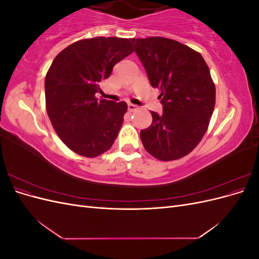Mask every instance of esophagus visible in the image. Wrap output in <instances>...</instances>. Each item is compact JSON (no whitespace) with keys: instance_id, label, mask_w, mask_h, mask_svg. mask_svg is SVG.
<instances>
[{"instance_id":"34e87169","label":"esophagus","mask_w":259,"mask_h":259,"mask_svg":"<svg viewBox=\"0 0 259 259\" xmlns=\"http://www.w3.org/2000/svg\"><path fill=\"white\" fill-rule=\"evenodd\" d=\"M136 109H137V106H135V105H132V104H128V105H127V110H128L130 112L135 111Z\"/></svg>"}]
</instances>
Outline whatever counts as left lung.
Masks as SVG:
<instances>
[{
	"label": "left lung",
	"instance_id": "1",
	"mask_svg": "<svg viewBox=\"0 0 259 259\" xmlns=\"http://www.w3.org/2000/svg\"><path fill=\"white\" fill-rule=\"evenodd\" d=\"M163 112L140 131L146 150L161 161L183 158L200 143L215 107V85L202 55L170 38H131Z\"/></svg>",
	"mask_w": 259,
	"mask_h": 259
}]
</instances>
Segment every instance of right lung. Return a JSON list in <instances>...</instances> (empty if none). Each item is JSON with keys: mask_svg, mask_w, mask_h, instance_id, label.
<instances>
[{"mask_svg": "<svg viewBox=\"0 0 259 259\" xmlns=\"http://www.w3.org/2000/svg\"><path fill=\"white\" fill-rule=\"evenodd\" d=\"M133 53L121 37H93L61 51L45 77L46 111L59 138L75 153L95 158L111 148L124 121V101L100 99V82Z\"/></svg>", "mask_w": 259, "mask_h": 259, "instance_id": "obj_1", "label": "right lung"}]
</instances>
